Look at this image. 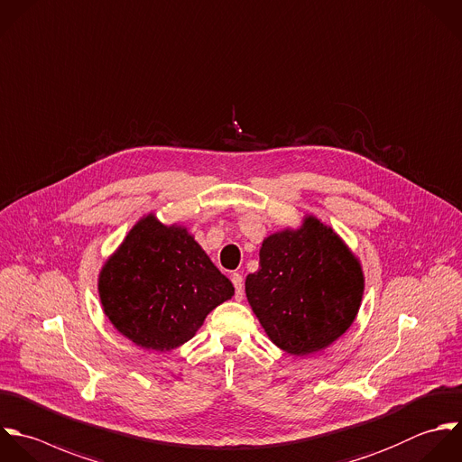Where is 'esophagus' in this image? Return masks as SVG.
<instances>
[{
  "label": "esophagus",
  "mask_w": 462,
  "mask_h": 462,
  "mask_svg": "<svg viewBox=\"0 0 462 462\" xmlns=\"http://www.w3.org/2000/svg\"><path fill=\"white\" fill-rule=\"evenodd\" d=\"M232 284L236 288V299L241 300L245 295V284H243V275L241 273H234L232 275Z\"/></svg>",
  "instance_id": "1"
}]
</instances>
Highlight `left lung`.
Returning <instances> with one entry per match:
<instances>
[{
    "label": "left lung",
    "instance_id": "8db88e82",
    "mask_svg": "<svg viewBox=\"0 0 462 462\" xmlns=\"http://www.w3.org/2000/svg\"><path fill=\"white\" fill-rule=\"evenodd\" d=\"M245 290L270 340L290 355L306 356L351 328L364 273L333 228L310 216L300 230L264 239L259 270L246 277Z\"/></svg>",
    "mask_w": 462,
    "mask_h": 462
}]
</instances>
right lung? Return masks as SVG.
Here are the masks:
<instances>
[{
  "mask_svg": "<svg viewBox=\"0 0 462 462\" xmlns=\"http://www.w3.org/2000/svg\"><path fill=\"white\" fill-rule=\"evenodd\" d=\"M98 293L109 322L143 349L189 342L205 317L232 299V282L181 226L140 219L104 264Z\"/></svg>",
  "mask_w": 462,
  "mask_h": 462,
  "instance_id": "obj_1",
  "label": "right lung"
}]
</instances>
